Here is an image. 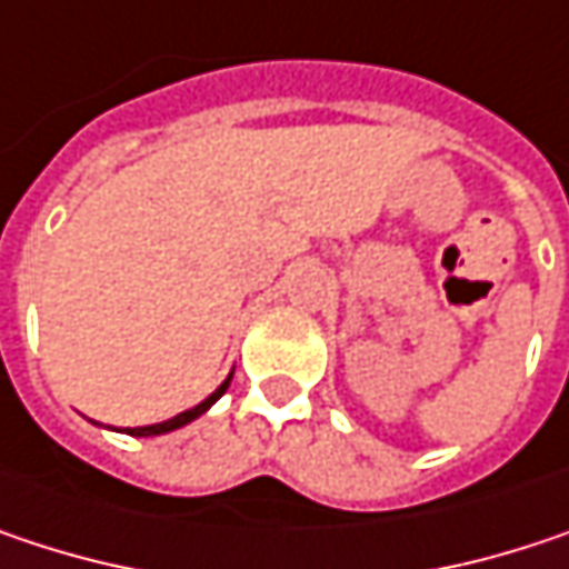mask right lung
<instances>
[{
	"mask_svg": "<svg viewBox=\"0 0 569 569\" xmlns=\"http://www.w3.org/2000/svg\"><path fill=\"white\" fill-rule=\"evenodd\" d=\"M228 385H231V378H228V381H224L221 388L214 390V393H211L208 400H201L198 407L184 410V413H179V417H172V420H166V423H152V427H136V430H130V433H132V437H159V433L179 430V427H184V423H191L194 417H201V413H204V410H208V407H211V403H214V400H218V397H221L224 390H228Z\"/></svg>",
	"mask_w": 569,
	"mask_h": 569,
	"instance_id": "add662e5",
	"label": "right lung"
}]
</instances>
